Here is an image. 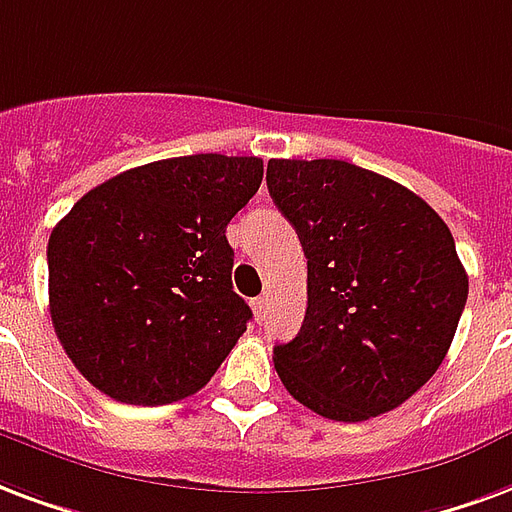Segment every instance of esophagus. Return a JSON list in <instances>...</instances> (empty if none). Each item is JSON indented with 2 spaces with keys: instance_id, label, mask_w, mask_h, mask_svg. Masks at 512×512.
<instances>
[{
  "instance_id": "esophagus-1",
  "label": "esophagus",
  "mask_w": 512,
  "mask_h": 512,
  "mask_svg": "<svg viewBox=\"0 0 512 512\" xmlns=\"http://www.w3.org/2000/svg\"><path fill=\"white\" fill-rule=\"evenodd\" d=\"M252 309H255L257 320H263V317H266V295L255 298V301H252Z\"/></svg>"
}]
</instances>
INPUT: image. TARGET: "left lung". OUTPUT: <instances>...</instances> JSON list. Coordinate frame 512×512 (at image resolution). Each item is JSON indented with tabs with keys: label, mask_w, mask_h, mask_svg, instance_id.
Instances as JSON below:
<instances>
[{
	"label": "left lung",
	"mask_w": 512,
	"mask_h": 512,
	"mask_svg": "<svg viewBox=\"0 0 512 512\" xmlns=\"http://www.w3.org/2000/svg\"><path fill=\"white\" fill-rule=\"evenodd\" d=\"M306 255V317L276 344L287 393L342 423L396 410L434 377L469 293L448 225L415 192L344 160H268Z\"/></svg>",
	"instance_id": "1"
}]
</instances>
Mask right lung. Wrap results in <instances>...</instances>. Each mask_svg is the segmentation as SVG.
I'll return each mask as SVG.
<instances>
[{"instance_id":"1","label":"right lung","mask_w":512,"mask_h":512,"mask_svg":"<svg viewBox=\"0 0 512 512\" xmlns=\"http://www.w3.org/2000/svg\"><path fill=\"white\" fill-rule=\"evenodd\" d=\"M260 181L257 157L149 162L86 192L54 227L51 320L97 391L157 407L214 377L252 320L225 230Z\"/></svg>"}]
</instances>
